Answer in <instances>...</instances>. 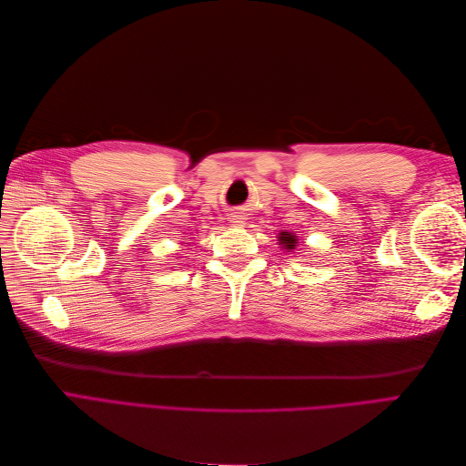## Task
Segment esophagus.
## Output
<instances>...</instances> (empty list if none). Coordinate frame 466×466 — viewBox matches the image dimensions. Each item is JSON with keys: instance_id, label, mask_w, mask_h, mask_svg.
<instances>
[{"instance_id": "obj_1", "label": "esophagus", "mask_w": 466, "mask_h": 466, "mask_svg": "<svg viewBox=\"0 0 466 466\" xmlns=\"http://www.w3.org/2000/svg\"><path fill=\"white\" fill-rule=\"evenodd\" d=\"M229 219H231V223H233V225H241L245 218H243L241 214H238V211H233V214L229 216Z\"/></svg>"}]
</instances>
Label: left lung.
Instances as JSON below:
<instances>
[{"label": "left lung", "instance_id": "left-lung-1", "mask_svg": "<svg viewBox=\"0 0 466 466\" xmlns=\"http://www.w3.org/2000/svg\"><path fill=\"white\" fill-rule=\"evenodd\" d=\"M279 243L281 245H284L286 248H295V243H298V241H295V235H291V233H281L279 235Z\"/></svg>", "mask_w": 466, "mask_h": 466}]
</instances>
